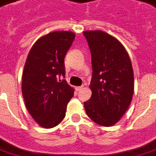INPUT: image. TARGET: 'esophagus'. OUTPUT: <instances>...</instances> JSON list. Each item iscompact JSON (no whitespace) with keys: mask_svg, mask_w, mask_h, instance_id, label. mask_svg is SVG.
I'll return each mask as SVG.
<instances>
[{"mask_svg":"<svg viewBox=\"0 0 156 156\" xmlns=\"http://www.w3.org/2000/svg\"><path fill=\"white\" fill-rule=\"evenodd\" d=\"M82 89H83V86H78V87H76L77 90H81Z\"/></svg>","mask_w":156,"mask_h":156,"instance_id":"34e87169","label":"esophagus"}]
</instances>
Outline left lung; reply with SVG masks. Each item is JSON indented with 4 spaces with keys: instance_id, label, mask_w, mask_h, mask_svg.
<instances>
[{
    "instance_id": "1",
    "label": "left lung",
    "mask_w": 156,
    "mask_h": 156,
    "mask_svg": "<svg viewBox=\"0 0 156 156\" xmlns=\"http://www.w3.org/2000/svg\"><path fill=\"white\" fill-rule=\"evenodd\" d=\"M91 53V98L83 103L89 117L101 126H113L128 110L134 93L129 56L120 41L107 33L85 31Z\"/></svg>"
}]
</instances>
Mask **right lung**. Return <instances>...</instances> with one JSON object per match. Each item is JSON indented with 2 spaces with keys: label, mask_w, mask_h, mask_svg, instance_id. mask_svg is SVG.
I'll use <instances>...</instances> for the list:
<instances>
[{
  "label": "right lung",
  "mask_w": 156,
  "mask_h": 156,
  "mask_svg": "<svg viewBox=\"0 0 156 156\" xmlns=\"http://www.w3.org/2000/svg\"><path fill=\"white\" fill-rule=\"evenodd\" d=\"M75 39L69 31H55L33 45L25 63L21 90L26 107L34 121L45 129L65 118L74 89L60 77L66 75L65 56Z\"/></svg>",
  "instance_id": "add662e5"
}]
</instances>
